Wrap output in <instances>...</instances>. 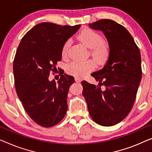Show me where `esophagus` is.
Instances as JSON below:
<instances>
[{
  "label": "esophagus",
  "instance_id": "1",
  "mask_svg": "<svg viewBox=\"0 0 152 152\" xmlns=\"http://www.w3.org/2000/svg\"><path fill=\"white\" fill-rule=\"evenodd\" d=\"M75 81L76 83H80L81 81V78H78V77H76L75 78Z\"/></svg>",
  "mask_w": 152,
  "mask_h": 152
}]
</instances>
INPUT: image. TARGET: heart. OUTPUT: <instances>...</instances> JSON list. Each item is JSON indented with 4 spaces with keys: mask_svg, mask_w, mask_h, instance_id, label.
I'll return each mask as SVG.
<instances>
[{
    "mask_svg": "<svg viewBox=\"0 0 152 152\" xmlns=\"http://www.w3.org/2000/svg\"><path fill=\"white\" fill-rule=\"evenodd\" d=\"M78 39L91 50V54L96 62L104 63L110 55L109 46L103 42V38L96 31L90 28L84 29L78 36ZM70 41L67 40L63 44L61 49V56L66 58L68 54ZM95 67L92 61H74L66 66V71L70 75L76 77H83L91 72Z\"/></svg>",
    "mask_w": 152,
    "mask_h": 152,
    "instance_id": "heart-1",
    "label": "heart"
}]
</instances>
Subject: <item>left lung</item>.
Listing matches in <instances>:
<instances>
[{"instance_id": "left-lung-1", "label": "left lung", "mask_w": 152, "mask_h": 152, "mask_svg": "<svg viewBox=\"0 0 152 152\" xmlns=\"http://www.w3.org/2000/svg\"><path fill=\"white\" fill-rule=\"evenodd\" d=\"M89 26L104 34L110 55L103 68L91 74L99 86L82 81L83 96L92 119L112 126L125 118L134 105L142 76L141 53L130 33L116 22L103 19ZM102 85L106 87L104 91Z\"/></svg>"}]
</instances>
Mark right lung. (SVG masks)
<instances>
[{"label":"right lung","instance_id":"right-lung-1","mask_svg":"<svg viewBox=\"0 0 152 152\" xmlns=\"http://www.w3.org/2000/svg\"><path fill=\"white\" fill-rule=\"evenodd\" d=\"M80 27L42 22L28 31L18 47L13 65L15 90L27 114L41 126H55L66 114L74 78L61 74L56 83L48 77L61 60L63 44Z\"/></svg>","mask_w":152,"mask_h":152}]
</instances>
